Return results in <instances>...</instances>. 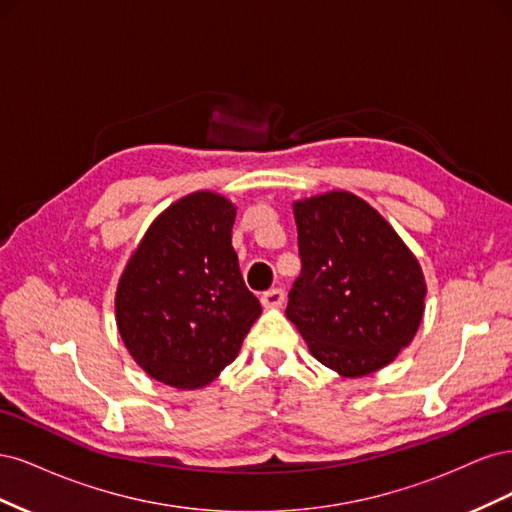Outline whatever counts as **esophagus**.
Wrapping results in <instances>:
<instances>
[{
    "label": "esophagus",
    "instance_id": "esophagus-1",
    "mask_svg": "<svg viewBox=\"0 0 512 512\" xmlns=\"http://www.w3.org/2000/svg\"><path fill=\"white\" fill-rule=\"evenodd\" d=\"M284 290L282 288H271L267 292L260 294V303L265 307H280L284 303Z\"/></svg>",
    "mask_w": 512,
    "mask_h": 512
}]
</instances>
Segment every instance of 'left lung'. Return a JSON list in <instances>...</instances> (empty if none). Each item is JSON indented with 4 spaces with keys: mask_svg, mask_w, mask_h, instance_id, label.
Wrapping results in <instances>:
<instances>
[{
    "mask_svg": "<svg viewBox=\"0 0 512 512\" xmlns=\"http://www.w3.org/2000/svg\"><path fill=\"white\" fill-rule=\"evenodd\" d=\"M301 273L286 316L342 376L389 365L421 324V267L382 215L348 192L294 203Z\"/></svg>",
    "mask_w": 512,
    "mask_h": 512,
    "instance_id": "1",
    "label": "left lung"
}]
</instances>
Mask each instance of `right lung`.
Masks as SVG:
<instances>
[{
	"label": "right lung",
	"mask_w": 512,
	"mask_h": 512,
	"mask_svg": "<svg viewBox=\"0 0 512 512\" xmlns=\"http://www.w3.org/2000/svg\"><path fill=\"white\" fill-rule=\"evenodd\" d=\"M235 213L211 192L181 198L151 224L121 275L123 344L151 378L175 389L213 382L262 312L232 247Z\"/></svg>",
	"instance_id": "1"
}]
</instances>
